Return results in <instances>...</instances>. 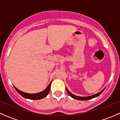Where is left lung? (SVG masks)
Returning <instances> with one entry per match:
<instances>
[{
  "label": "left lung",
  "instance_id": "8db88e82",
  "mask_svg": "<svg viewBox=\"0 0 120 120\" xmlns=\"http://www.w3.org/2000/svg\"><path fill=\"white\" fill-rule=\"evenodd\" d=\"M105 88H104L102 90H101L100 92H99L98 93V94H95V95H92V96H87V97H82V96H76V95H73V94H71V93L68 90L67 88H66V90H67L68 94V95H70L71 98H74V99H76V100H90V99H93V98H95L97 97V96H99V95H100V94H101V93L103 92V90H105Z\"/></svg>",
  "mask_w": 120,
  "mask_h": 120
}]
</instances>
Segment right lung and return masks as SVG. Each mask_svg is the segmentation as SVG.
Returning <instances> with one entry per match:
<instances>
[{"instance_id":"1","label":"right lung","mask_w":120,"mask_h":120,"mask_svg":"<svg viewBox=\"0 0 120 120\" xmlns=\"http://www.w3.org/2000/svg\"><path fill=\"white\" fill-rule=\"evenodd\" d=\"M51 83L52 82L49 83V85L47 86V88H46L44 90H43L42 92H41L37 93V94H28V93L23 92L21 91V90H19V89H18L17 88H15L14 86V88H15V90H17V92L24 98L31 99V100H39V99H43V98H45L46 96L48 95V94L49 93V91H50Z\"/></svg>"}]
</instances>
